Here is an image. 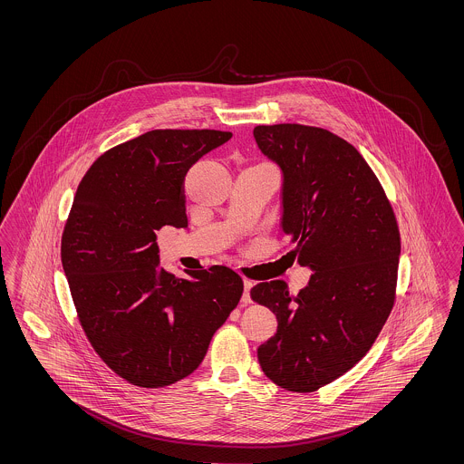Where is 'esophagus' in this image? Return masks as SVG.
<instances>
[{
	"mask_svg": "<svg viewBox=\"0 0 464 464\" xmlns=\"http://www.w3.org/2000/svg\"><path fill=\"white\" fill-rule=\"evenodd\" d=\"M243 285H245V290H243L242 301L245 304H250V303H252V299H250V288L254 287V284H252L250 280H245Z\"/></svg>",
	"mask_w": 464,
	"mask_h": 464,
	"instance_id": "1",
	"label": "esophagus"
}]
</instances>
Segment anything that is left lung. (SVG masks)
I'll return each instance as SVG.
<instances>
[{
  "label": "left lung",
  "instance_id": "1",
  "mask_svg": "<svg viewBox=\"0 0 464 464\" xmlns=\"http://www.w3.org/2000/svg\"><path fill=\"white\" fill-rule=\"evenodd\" d=\"M254 137L284 174L282 231L295 243L292 254L314 271L297 295L284 280L250 290L278 320L257 358L280 388L311 393L367 354L393 309L397 218L372 169L339 135L280 123L256 127Z\"/></svg>",
  "mask_w": 464,
  "mask_h": 464
}]
</instances>
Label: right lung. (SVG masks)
<instances>
[{
	"label": "right lung",
	"mask_w": 464,
	"mask_h": 464,
	"mask_svg": "<svg viewBox=\"0 0 464 464\" xmlns=\"http://www.w3.org/2000/svg\"><path fill=\"white\" fill-rule=\"evenodd\" d=\"M231 135L142 133L99 156L76 189L61 242L72 303L95 353L135 386L163 388L195 372L240 303L233 269L177 278L158 265L156 243L163 226H188L184 177Z\"/></svg>",
	"instance_id": "right-lung-1"
}]
</instances>
